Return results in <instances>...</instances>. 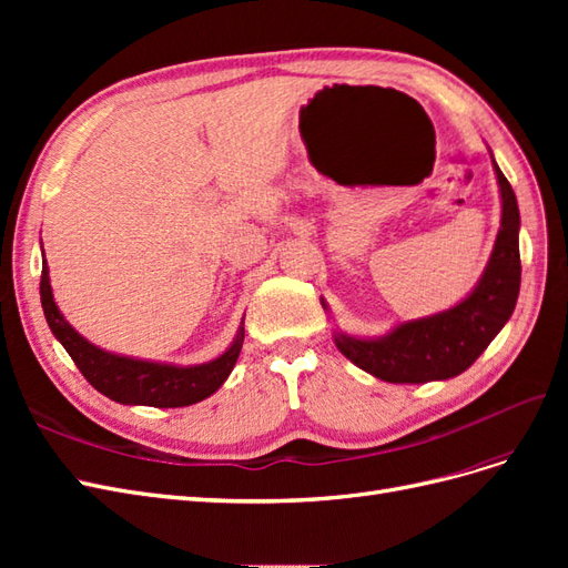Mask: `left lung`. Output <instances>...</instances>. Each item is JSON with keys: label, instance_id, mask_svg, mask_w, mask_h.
I'll return each mask as SVG.
<instances>
[{"label": "left lung", "instance_id": "8db88e82", "mask_svg": "<svg viewBox=\"0 0 568 568\" xmlns=\"http://www.w3.org/2000/svg\"><path fill=\"white\" fill-rule=\"evenodd\" d=\"M503 220L490 261L471 294L448 311L409 320L384 336L363 338L334 332L336 348L353 365L388 384H426L453 379L474 365L514 313L521 286L519 205L514 189L497 168ZM324 311L326 303L322 301Z\"/></svg>", "mask_w": 568, "mask_h": 568}]
</instances>
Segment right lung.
<instances>
[{
	"label": "right lung",
	"mask_w": 568,
	"mask_h": 568,
	"mask_svg": "<svg viewBox=\"0 0 568 568\" xmlns=\"http://www.w3.org/2000/svg\"><path fill=\"white\" fill-rule=\"evenodd\" d=\"M40 298L51 334L59 338L65 353L73 357V363L78 365L84 379H88L99 393H104L106 398L120 405L186 407L201 403L227 382V376L232 374L236 357L244 346V326H239L230 348L220 357L203 365L180 367L109 353L80 336L73 326L65 322L54 301V294H51L47 261H42Z\"/></svg>",
	"instance_id": "1"
}]
</instances>
